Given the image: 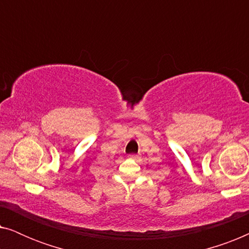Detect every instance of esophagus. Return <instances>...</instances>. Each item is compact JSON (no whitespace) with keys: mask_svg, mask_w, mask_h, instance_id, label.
I'll return each instance as SVG.
<instances>
[{"mask_svg":"<svg viewBox=\"0 0 249 249\" xmlns=\"http://www.w3.org/2000/svg\"><path fill=\"white\" fill-rule=\"evenodd\" d=\"M128 158H129V159H131V160H135V161H136V160H139V159H141V156H139V155H136V154H131V155H129Z\"/></svg>","mask_w":249,"mask_h":249,"instance_id":"esophagus-1","label":"esophagus"}]
</instances>
